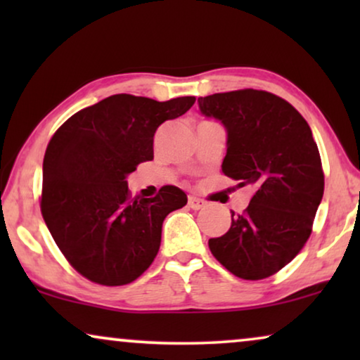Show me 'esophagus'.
Listing matches in <instances>:
<instances>
[{"label":"esophagus","instance_id":"esophagus-1","mask_svg":"<svg viewBox=\"0 0 360 360\" xmlns=\"http://www.w3.org/2000/svg\"><path fill=\"white\" fill-rule=\"evenodd\" d=\"M188 206L191 210H203L206 206V201L201 200V198H196V196H190Z\"/></svg>","mask_w":360,"mask_h":360}]
</instances>
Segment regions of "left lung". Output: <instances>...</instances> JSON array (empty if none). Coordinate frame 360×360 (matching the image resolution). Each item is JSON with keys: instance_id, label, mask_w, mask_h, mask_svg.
<instances>
[{"instance_id": "1", "label": "left lung", "mask_w": 360, "mask_h": 360, "mask_svg": "<svg viewBox=\"0 0 360 360\" xmlns=\"http://www.w3.org/2000/svg\"><path fill=\"white\" fill-rule=\"evenodd\" d=\"M198 108L228 134L223 174L255 188L243 214L231 211L228 233L208 240L211 254L236 277L267 278L302 250L323 200L313 132L288 101L262 90L214 93Z\"/></svg>"}]
</instances>
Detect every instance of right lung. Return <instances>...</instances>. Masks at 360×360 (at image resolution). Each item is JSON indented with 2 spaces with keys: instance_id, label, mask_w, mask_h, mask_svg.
I'll list each match as a JSON object with an SVG mask.
<instances>
[{
  "instance_id": "right-lung-1",
  "label": "right lung",
  "mask_w": 360,
  "mask_h": 360,
  "mask_svg": "<svg viewBox=\"0 0 360 360\" xmlns=\"http://www.w3.org/2000/svg\"><path fill=\"white\" fill-rule=\"evenodd\" d=\"M195 100L108 96L75 112L49 142L41 211L58 249L83 277L116 287L134 282L154 262L162 223L186 205V195L165 185L154 198H131L127 176L154 159L157 127L185 115Z\"/></svg>"
}]
</instances>
